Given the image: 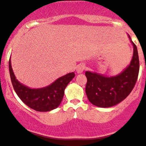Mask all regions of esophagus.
<instances>
[{
    "mask_svg": "<svg viewBox=\"0 0 146 146\" xmlns=\"http://www.w3.org/2000/svg\"><path fill=\"white\" fill-rule=\"evenodd\" d=\"M85 68H86V66H85L84 64H79L78 66H77V68H76L77 73H82L85 70Z\"/></svg>",
    "mask_w": 146,
    "mask_h": 146,
    "instance_id": "34e87169",
    "label": "esophagus"
}]
</instances>
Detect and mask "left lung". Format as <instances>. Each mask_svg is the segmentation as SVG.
<instances>
[{
    "label": "left lung",
    "instance_id": "obj_1",
    "mask_svg": "<svg viewBox=\"0 0 146 146\" xmlns=\"http://www.w3.org/2000/svg\"><path fill=\"white\" fill-rule=\"evenodd\" d=\"M128 38L133 46V56L130 64L121 73L114 76L86 71V94L92 104L100 108L113 106L125 100L131 93L137 80L139 60L137 46Z\"/></svg>",
    "mask_w": 146,
    "mask_h": 146
}]
</instances>
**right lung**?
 Listing matches in <instances>:
<instances>
[{"label":"right lung","mask_w":146,"mask_h":146,"mask_svg":"<svg viewBox=\"0 0 146 146\" xmlns=\"http://www.w3.org/2000/svg\"><path fill=\"white\" fill-rule=\"evenodd\" d=\"M9 69L11 83L16 94L27 106L39 112H48L58 108L63 99L65 88L75 77V73L72 72L58 78L47 86L31 88L16 79L11 67V58Z\"/></svg>","instance_id":"right-lung-1"}]
</instances>
